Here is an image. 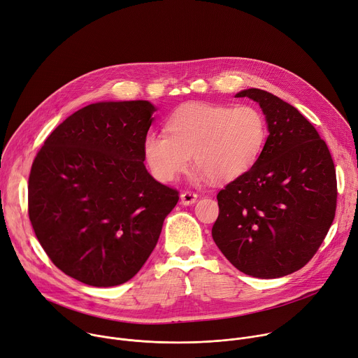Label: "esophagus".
<instances>
[{"mask_svg":"<svg viewBox=\"0 0 358 358\" xmlns=\"http://www.w3.org/2000/svg\"><path fill=\"white\" fill-rule=\"evenodd\" d=\"M197 199V194L193 193V192H182L180 193V203L183 206H189V205H193Z\"/></svg>","mask_w":358,"mask_h":358,"instance_id":"obj_1","label":"esophagus"}]
</instances>
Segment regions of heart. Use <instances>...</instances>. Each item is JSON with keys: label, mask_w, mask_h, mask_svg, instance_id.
Masks as SVG:
<instances>
[{"label": "heart", "mask_w": 358, "mask_h": 358, "mask_svg": "<svg viewBox=\"0 0 358 358\" xmlns=\"http://www.w3.org/2000/svg\"><path fill=\"white\" fill-rule=\"evenodd\" d=\"M165 134H149L143 156L159 182H172L186 171L190 155L196 176L226 183L246 173L266 141V122L252 105L187 103L175 110Z\"/></svg>", "instance_id": "obj_1"}]
</instances>
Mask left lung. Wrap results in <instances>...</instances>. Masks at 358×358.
Returning a JSON list of instances; mask_svg holds the SVG:
<instances>
[{"label":"left lung","mask_w":358,"mask_h":358,"mask_svg":"<svg viewBox=\"0 0 358 358\" xmlns=\"http://www.w3.org/2000/svg\"><path fill=\"white\" fill-rule=\"evenodd\" d=\"M234 96L259 103L268 136L255 165L217 193L212 236L237 270L275 279L301 268L323 243L336 215V169L294 106L257 88Z\"/></svg>","instance_id":"8db88e82"}]
</instances>
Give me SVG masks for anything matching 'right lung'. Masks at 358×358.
<instances>
[{"label":"right lung","instance_id":"obj_1","mask_svg":"<svg viewBox=\"0 0 358 358\" xmlns=\"http://www.w3.org/2000/svg\"><path fill=\"white\" fill-rule=\"evenodd\" d=\"M155 110L149 101L91 103L58 125L34 159L32 229L52 263L78 282L131 280L179 201L143 164Z\"/></svg>","mask_w":358,"mask_h":358}]
</instances>
